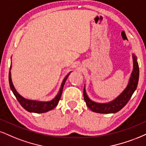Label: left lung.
Here are the masks:
<instances>
[{"mask_svg": "<svg viewBox=\"0 0 146 146\" xmlns=\"http://www.w3.org/2000/svg\"><path fill=\"white\" fill-rule=\"evenodd\" d=\"M133 69L131 73L129 83L125 89L114 100L105 104L97 103V102H93L89 98L87 93H86L85 87H84L83 96L84 101H85L88 108L91 110L96 113H100V114L116 113L117 111H120L126 104L128 103L131 96L137 89L139 76V66L137 62V57L134 54L133 55Z\"/></svg>", "mask_w": 146, "mask_h": 146, "instance_id": "8db88e82", "label": "left lung"}]
</instances>
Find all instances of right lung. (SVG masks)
<instances>
[{"instance_id":"1","label":"right lung","mask_w":146,"mask_h":146,"mask_svg":"<svg viewBox=\"0 0 146 146\" xmlns=\"http://www.w3.org/2000/svg\"><path fill=\"white\" fill-rule=\"evenodd\" d=\"M11 70V64L10 66L9 73V81L11 89L14 95L15 96L16 99H17L18 102H19V103L21 104V106H22L23 108L26 110L28 111H30V112L35 113H44L46 112V111L51 110H53L54 108L56 107L57 104L59 103V101L60 100L61 96H62L63 88H64L65 82H66V79H67L68 76H69L70 72H70L67 76L64 78V80L62 81V84H61L60 89H59L57 95L55 97V98H53V100L51 101H48V102H40V101L27 100V99L21 96V95L17 93V91H16V89L13 86V84L12 82Z\"/></svg>"}]
</instances>
